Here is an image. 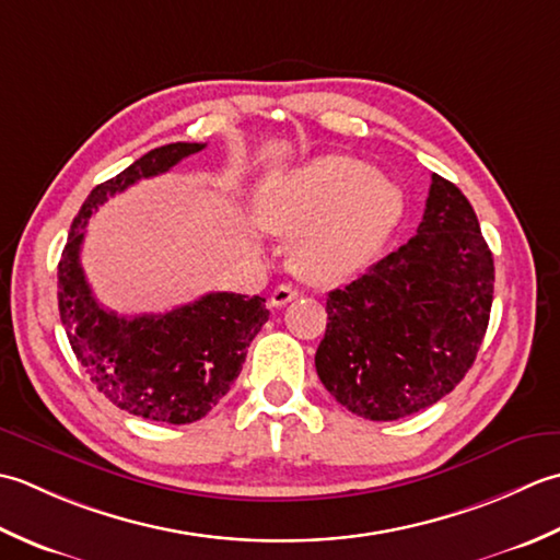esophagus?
<instances>
[{"label": "esophagus", "mask_w": 560, "mask_h": 560, "mask_svg": "<svg viewBox=\"0 0 560 560\" xmlns=\"http://www.w3.org/2000/svg\"><path fill=\"white\" fill-rule=\"evenodd\" d=\"M296 296V288H292V284H278L276 290H272L270 294V304L272 306H284L288 302H292Z\"/></svg>", "instance_id": "34e87169"}]
</instances>
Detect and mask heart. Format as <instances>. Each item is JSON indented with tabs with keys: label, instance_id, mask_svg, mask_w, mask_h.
<instances>
[{
	"label": "heart",
	"instance_id": "1",
	"mask_svg": "<svg viewBox=\"0 0 560 560\" xmlns=\"http://www.w3.org/2000/svg\"><path fill=\"white\" fill-rule=\"evenodd\" d=\"M404 214L401 190L360 159L330 154L260 184L254 217L272 234H301L294 266L312 282L368 268Z\"/></svg>",
	"mask_w": 560,
	"mask_h": 560
}]
</instances>
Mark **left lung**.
I'll list each match as a JSON object with an SVG mask.
<instances>
[{
    "instance_id": "left-lung-1",
    "label": "left lung",
    "mask_w": 560,
    "mask_h": 560,
    "mask_svg": "<svg viewBox=\"0 0 560 560\" xmlns=\"http://www.w3.org/2000/svg\"><path fill=\"white\" fill-rule=\"evenodd\" d=\"M493 282V254L471 202L432 174L418 234L328 292L318 380L368 420H398L438 404L471 370Z\"/></svg>"
}]
</instances>
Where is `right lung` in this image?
<instances>
[{
    "instance_id": "obj_1",
    "label": "right lung",
    "mask_w": 560,
    "mask_h": 560,
    "mask_svg": "<svg viewBox=\"0 0 560 560\" xmlns=\"http://www.w3.org/2000/svg\"><path fill=\"white\" fill-rule=\"evenodd\" d=\"M205 144L174 142L137 159L89 192L57 266V304L77 360L110 404L137 418L186 425L205 418L242 372L268 322L264 296L210 292L166 314L118 316L96 302L79 264L86 224L110 196L166 174Z\"/></svg>"
}]
</instances>
